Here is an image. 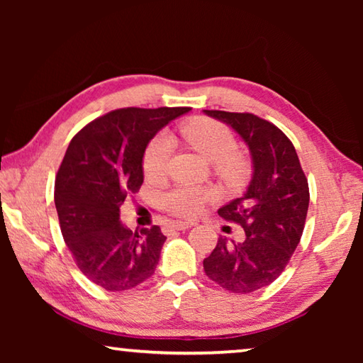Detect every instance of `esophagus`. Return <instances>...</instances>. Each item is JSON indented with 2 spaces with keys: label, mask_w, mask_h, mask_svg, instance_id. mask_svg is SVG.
Wrapping results in <instances>:
<instances>
[{
  "label": "esophagus",
  "mask_w": 363,
  "mask_h": 363,
  "mask_svg": "<svg viewBox=\"0 0 363 363\" xmlns=\"http://www.w3.org/2000/svg\"><path fill=\"white\" fill-rule=\"evenodd\" d=\"M194 223H187V220H176V223L169 224V229L173 230H186L189 227H192Z\"/></svg>",
  "instance_id": "1"
}]
</instances>
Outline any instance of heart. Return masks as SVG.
<instances>
[{
    "label": "heart",
    "instance_id": "b5f03b06",
    "mask_svg": "<svg viewBox=\"0 0 363 363\" xmlns=\"http://www.w3.org/2000/svg\"><path fill=\"white\" fill-rule=\"evenodd\" d=\"M181 136L186 143L214 162L218 176L230 186L245 181L248 174V162L242 153L235 152V136L223 123L210 118H196L181 128ZM174 143L168 133H158L150 140L144 153V171L149 177L162 176L168 168L173 155ZM213 199V190L194 184H179L163 195V205L168 211L181 218L199 214L206 201Z\"/></svg>",
    "mask_w": 363,
    "mask_h": 363
}]
</instances>
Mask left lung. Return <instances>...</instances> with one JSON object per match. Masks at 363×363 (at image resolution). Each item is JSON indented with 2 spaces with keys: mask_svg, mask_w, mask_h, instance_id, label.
Masks as SVG:
<instances>
[{
  "mask_svg": "<svg viewBox=\"0 0 363 363\" xmlns=\"http://www.w3.org/2000/svg\"><path fill=\"white\" fill-rule=\"evenodd\" d=\"M247 144L253 174L245 194L220 206L225 220L243 227L245 240L219 237L205 257V274L232 293H253L284 272L303 235L309 186L294 145L277 126L253 113L203 110Z\"/></svg>",
  "mask_w": 363,
  "mask_h": 363,
  "instance_id": "left-lung-1",
  "label": "left lung"
}]
</instances>
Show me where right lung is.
Wrapping results in <instances>:
<instances>
[{
    "mask_svg": "<svg viewBox=\"0 0 363 363\" xmlns=\"http://www.w3.org/2000/svg\"><path fill=\"white\" fill-rule=\"evenodd\" d=\"M187 107L120 108L91 121L69 144L56 177L60 230L79 270L107 291L152 277L167 237L158 225L131 230L120 220L128 194L144 182V153Z\"/></svg>",
    "mask_w": 363,
    "mask_h": 363,
    "instance_id": "1",
    "label": "right lung"
}]
</instances>
